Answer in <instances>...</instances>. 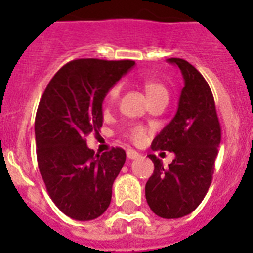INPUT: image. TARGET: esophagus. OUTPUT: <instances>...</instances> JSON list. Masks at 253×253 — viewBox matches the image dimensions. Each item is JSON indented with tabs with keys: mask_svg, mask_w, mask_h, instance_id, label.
Segmentation results:
<instances>
[{
	"mask_svg": "<svg viewBox=\"0 0 253 253\" xmlns=\"http://www.w3.org/2000/svg\"><path fill=\"white\" fill-rule=\"evenodd\" d=\"M139 156H140V154L139 152H136L135 150H127V158L128 159H138Z\"/></svg>",
	"mask_w": 253,
	"mask_h": 253,
	"instance_id": "obj_1",
	"label": "esophagus"
}]
</instances>
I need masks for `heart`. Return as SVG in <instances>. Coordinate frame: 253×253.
Masks as SVG:
<instances>
[{
	"label": "heart",
	"instance_id": "obj_1",
	"mask_svg": "<svg viewBox=\"0 0 253 253\" xmlns=\"http://www.w3.org/2000/svg\"><path fill=\"white\" fill-rule=\"evenodd\" d=\"M144 91H146L147 98L152 101V99H156L159 97H168V90H167V87L162 84V83H159L156 80H146L144 81ZM119 91H121V85H114V86L111 87L110 90L107 91L106 98H105V103L106 105H113V103L118 99L119 97ZM131 139H134V140H140V139L144 136V130H143L142 127H134L130 132Z\"/></svg>",
	"mask_w": 253,
	"mask_h": 253
}]
</instances>
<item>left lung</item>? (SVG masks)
I'll return each mask as SVG.
<instances>
[{
  "label": "left lung",
  "instance_id": "left-lung-1",
  "mask_svg": "<svg viewBox=\"0 0 253 253\" xmlns=\"http://www.w3.org/2000/svg\"><path fill=\"white\" fill-rule=\"evenodd\" d=\"M184 77L176 115L151 144L152 151L174 152L163 167L156 155L154 173L146 184V200L156 215L174 219L190 214L202 202L211 184L220 143V125L211 89L204 76L184 59H168Z\"/></svg>",
  "mask_w": 253,
  "mask_h": 253
}]
</instances>
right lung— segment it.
I'll return each mask as SVG.
<instances>
[{"label":"right lung","instance_id":"add662e5","mask_svg":"<svg viewBox=\"0 0 253 253\" xmlns=\"http://www.w3.org/2000/svg\"><path fill=\"white\" fill-rule=\"evenodd\" d=\"M134 64L132 60L69 61L51 79L39 101L38 167L53 204L72 219H95L110 205L113 182L126 162V152L113 147L94 154L85 138L98 134L107 91Z\"/></svg>","mask_w":253,"mask_h":253}]
</instances>
